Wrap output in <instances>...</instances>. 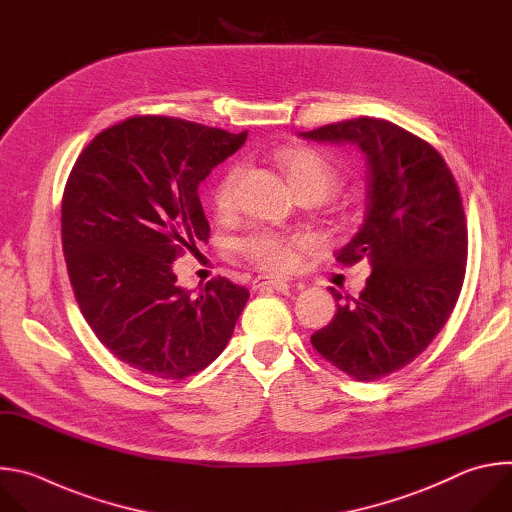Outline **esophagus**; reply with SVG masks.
<instances>
[{
    "label": "esophagus",
    "instance_id": "obj_1",
    "mask_svg": "<svg viewBox=\"0 0 512 512\" xmlns=\"http://www.w3.org/2000/svg\"><path fill=\"white\" fill-rule=\"evenodd\" d=\"M288 282L282 280V278H266V276H258L252 280V288L258 290V288H276V290H282L286 288Z\"/></svg>",
    "mask_w": 512,
    "mask_h": 512
}]
</instances>
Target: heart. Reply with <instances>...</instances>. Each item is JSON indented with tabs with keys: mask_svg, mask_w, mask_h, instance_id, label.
<instances>
[{
	"mask_svg": "<svg viewBox=\"0 0 512 512\" xmlns=\"http://www.w3.org/2000/svg\"><path fill=\"white\" fill-rule=\"evenodd\" d=\"M274 161L298 197H313L321 201L339 185V169L325 153L317 149H280L274 153ZM240 175V167L234 165L214 185L212 203L218 214H228L234 210ZM304 246L306 240L302 236H284L270 230L250 232L232 242L234 254L266 272H288L296 262V250Z\"/></svg>",
	"mask_w": 512,
	"mask_h": 512,
	"instance_id": "1",
	"label": "heart"
}]
</instances>
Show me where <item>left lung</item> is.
<instances>
[{
    "label": "left lung",
    "instance_id": "obj_1",
    "mask_svg": "<svg viewBox=\"0 0 512 512\" xmlns=\"http://www.w3.org/2000/svg\"><path fill=\"white\" fill-rule=\"evenodd\" d=\"M300 135L357 143L367 155L365 220L337 262L373 270L311 343L347 375L381 379L426 351L454 311L468 254L460 189L438 149L389 121L359 117Z\"/></svg>",
    "mask_w": 512,
    "mask_h": 512
}]
</instances>
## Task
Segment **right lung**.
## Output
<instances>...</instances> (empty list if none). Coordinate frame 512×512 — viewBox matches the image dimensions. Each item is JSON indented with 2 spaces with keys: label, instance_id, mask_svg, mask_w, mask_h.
Here are the masks:
<instances>
[{
  "label": "right lung",
  "instance_id": "1",
  "mask_svg": "<svg viewBox=\"0 0 512 512\" xmlns=\"http://www.w3.org/2000/svg\"><path fill=\"white\" fill-rule=\"evenodd\" d=\"M248 131L141 115L98 133L62 195V250L88 327L129 367L159 379L206 369L228 345L250 296L216 276L193 296L171 264L210 238L197 195Z\"/></svg>",
  "mask_w": 512,
  "mask_h": 512
}]
</instances>
